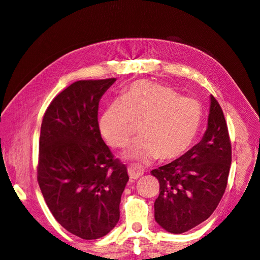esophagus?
<instances>
[{
    "label": "esophagus",
    "instance_id": "obj_1",
    "mask_svg": "<svg viewBox=\"0 0 260 260\" xmlns=\"http://www.w3.org/2000/svg\"><path fill=\"white\" fill-rule=\"evenodd\" d=\"M128 174H129L130 179L136 180L143 175V170H141L138 166L132 165V166L128 167Z\"/></svg>",
    "mask_w": 260,
    "mask_h": 260
}]
</instances>
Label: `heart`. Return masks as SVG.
Returning <instances> with one entry per match:
<instances>
[{
	"mask_svg": "<svg viewBox=\"0 0 260 260\" xmlns=\"http://www.w3.org/2000/svg\"><path fill=\"white\" fill-rule=\"evenodd\" d=\"M203 119L198 100L180 96L171 86L152 81L132 83L120 100L109 103L99 119L101 135L114 147H123L139 124V138L124 157L141 164L170 161L193 144Z\"/></svg>",
	"mask_w": 260,
	"mask_h": 260,
	"instance_id": "1",
	"label": "heart"
}]
</instances>
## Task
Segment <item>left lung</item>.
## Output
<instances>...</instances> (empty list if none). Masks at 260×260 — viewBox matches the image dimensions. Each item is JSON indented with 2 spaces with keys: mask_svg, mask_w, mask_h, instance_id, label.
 <instances>
[{
  "mask_svg": "<svg viewBox=\"0 0 260 260\" xmlns=\"http://www.w3.org/2000/svg\"><path fill=\"white\" fill-rule=\"evenodd\" d=\"M231 142L223 112L210 95L207 129L200 142L179 158L151 171L159 182L155 220L180 234L210 217L225 191Z\"/></svg>",
  "mask_w": 260,
  "mask_h": 260,
  "instance_id": "left-lung-1",
  "label": "left lung"
}]
</instances>
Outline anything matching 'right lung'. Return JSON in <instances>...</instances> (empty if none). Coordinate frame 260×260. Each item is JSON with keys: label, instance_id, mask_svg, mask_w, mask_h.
<instances>
[{"label": "right lung", "instance_id": "add662e5", "mask_svg": "<svg viewBox=\"0 0 260 260\" xmlns=\"http://www.w3.org/2000/svg\"><path fill=\"white\" fill-rule=\"evenodd\" d=\"M116 81L81 80L55 98L44 114L38 182L57 222L83 240L111 232L119 221L129 176L101 137L100 100Z\"/></svg>", "mask_w": 260, "mask_h": 260}]
</instances>
